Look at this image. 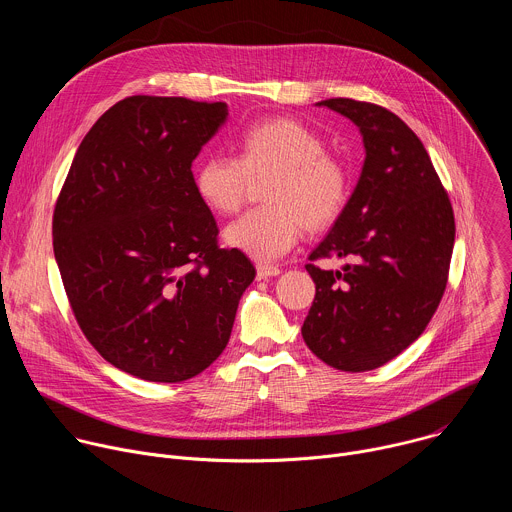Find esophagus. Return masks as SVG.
<instances>
[{
  "mask_svg": "<svg viewBox=\"0 0 512 512\" xmlns=\"http://www.w3.org/2000/svg\"><path fill=\"white\" fill-rule=\"evenodd\" d=\"M279 267L277 265H269V263H259L257 265V277L259 279H267V277H275L279 275Z\"/></svg>",
  "mask_w": 512,
  "mask_h": 512,
  "instance_id": "34e87169",
  "label": "esophagus"
}]
</instances>
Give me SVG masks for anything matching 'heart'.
<instances>
[{
  "label": "heart",
  "mask_w": 512,
  "mask_h": 512,
  "mask_svg": "<svg viewBox=\"0 0 512 512\" xmlns=\"http://www.w3.org/2000/svg\"><path fill=\"white\" fill-rule=\"evenodd\" d=\"M237 158L210 156L194 172L198 198L214 212H237L251 178L273 176L265 190L269 206L255 208L225 229V241L257 259H277L304 231L320 233L342 216L350 198V176L326 154V139L296 119H267L247 127Z\"/></svg>",
  "instance_id": "obj_1"
}]
</instances>
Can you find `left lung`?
I'll return each instance as SVG.
<instances>
[{
    "label": "left lung",
    "mask_w": 512,
    "mask_h": 512,
    "mask_svg": "<svg viewBox=\"0 0 512 512\" xmlns=\"http://www.w3.org/2000/svg\"><path fill=\"white\" fill-rule=\"evenodd\" d=\"M318 105L360 129L367 156L342 216L306 265L316 298L302 336L338 371H373L415 342L440 306L454 210L421 139L395 113L342 97ZM330 256L351 263L342 272L313 263Z\"/></svg>",
    "instance_id": "1"
}]
</instances>
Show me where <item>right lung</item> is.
I'll list each match as a JSON object with an SVG mask.
<instances>
[{
  "label": "right lung",
  "instance_id": "1",
  "mask_svg": "<svg viewBox=\"0 0 512 512\" xmlns=\"http://www.w3.org/2000/svg\"><path fill=\"white\" fill-rule=\"evenodd\" d=\"M227 103L133 95L81 141L56 198L52 245L72 314L113 367L152 383L196 377L225 350L249 257L218 247L192 162Z\"/></svg>",
  "mask_w": 512,
  "mask_h": 512
}]
</instances>
